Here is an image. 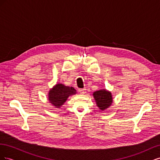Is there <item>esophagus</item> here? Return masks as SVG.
<instances>
[{
  "label": "esophagus",
  "mask_w": 160,
  "mask_h": 160,
  "mask_svg": "<svg viewBox=\"0 0 160 160\" xmlns=\"http://www.w3.org/2000/svg\"><path fill=\"white\" fill-rule=\"evenodd\" d=\"M79 92L81 94H85L86 92V89H79Z\"/></svg>",
  "instance_id": "esophagus-1"
}]
</instances>
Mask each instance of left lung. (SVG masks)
I'll list each match as a JSON object with an SVG mask.
<instances>
[{
    "label": "left lung",
    "instance_id": "1",
    "mask_svg": "<svg viewBox=\"0 0 160 160\" xmlns=\"http://www.w3.org/2000/svg\"><path fill=\"white\" fill-rule=\"evenodd\" d=\"M93 95L98 107L102 111L108 109L113 103L111 93L106 89H101L95 91Z\"/></svg>",
    "mask_w": 160,
    "mask_h": 160
}]
</instances>
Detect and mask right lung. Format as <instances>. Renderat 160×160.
Listing matches in <instances>:
<instances>
[{
    "label": "right lung",
    "instance_id": "obj_1",
    "mask_svg": "<svg viewBox=\"0 0 160 160\" xmlns=\"http://www.w3.org/2000/svg\"><path fill=\"white\" fill-rule=\"evenodd\" d=\"M76 90L72 87L65 86L62 84H56L49 92V99L50 103L56 108H59L64 104L70 95L76 94Z\"/></svg>",
    "mask_w": 160,
    "mask_h": 160
}]
</instances>
